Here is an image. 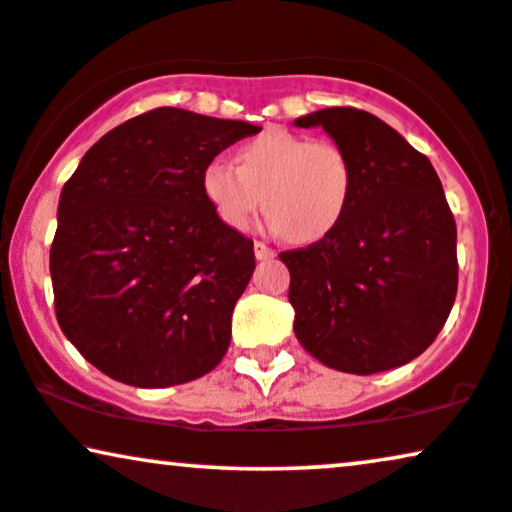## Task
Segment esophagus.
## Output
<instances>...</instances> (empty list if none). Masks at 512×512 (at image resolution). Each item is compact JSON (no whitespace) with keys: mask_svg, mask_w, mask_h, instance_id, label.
I'll return each instance as SVG.
<instances>
[{"mask_svg":"<svg viewBox=\"0 0 512 512\" xmlns=\"http://www.w3.org/2000/svg\"><path fill=\"white\" fill-rule=\"evenodd\" d=\"M274 255H276V252L271 250L267 243H262V241L255 243V257H257V260H260V262L271 260V257H274Z\"/></svg>","mask_w":512,"mask_h":512,"instance_id":"34e87169","label":"esophagus"}]
</instances>
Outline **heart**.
Instances as JSON below:
<instances>
[{
  "mask_svg": "<svg viewBox=\"0 0 512 512\" xmlns=\"http://www.w3.org/2000/svg\"><path fill=\"white\" fill-rule=\"evenodd\" d=\"M236 160L238 167L212 160L203 172L205 198L229 229L248 231L264 203L271 229L316 243L345 217L354 170L335 141L271 127L238 148Z\"/></svg>",
  "mask_w": 512,
  "mask_h": 512,
  "instance_id": "1",
  "label": "heart"
}]
</instances>
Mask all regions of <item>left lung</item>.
I'll return each mask as SVG.
<instances>
[{
    "mask_svg": "<svg viewBox=\"0 0 512 512\" xmlns=\"http://www.w3.org/2000/svg\"><path fill=\"white\" fill-rule=\"evenodd\" d=\"M323 127L349 155L342 222L307 248L281 252L295 335L321 364L371 375L432 345L458 290L456 222L435 167L390 125L359 108L295 120Z\"/></svg>",
    "mask_w": 512,
    "mask_h": 512,
    "instance_id": "8db88e82",
    "label": "left lung"
}]
</instances>
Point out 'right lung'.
I'll use <instances>...</instances> for the list:
<instances>
[{
  "label": "right lung",
  "instance_id": "1",
  "mask_svg": "<svg viewBox=\"0 0 512 512\" xmlns=\"http://www.w3.org/2000/svg\"><path fill=\"white\" fill-rule=\"evenodd\" d=\"M260 129L155 108L103 134L66 181L49 252L56 319L108 378L172 387L222 361L255 250L212 210L203 172Z\"/></svg>",
  "mask_w": 512,
  "mask_h": 512
}]
</instances>
